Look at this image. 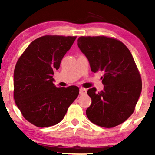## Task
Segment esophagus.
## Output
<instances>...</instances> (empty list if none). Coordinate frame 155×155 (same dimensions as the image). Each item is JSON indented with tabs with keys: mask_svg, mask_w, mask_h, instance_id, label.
<instances>
[{
	"mask_svg": "<svg viewBox=\"0 0 155 155\" xmlns=\"http://www.w3.org/2000/svg\"><path fill=\"white\" fill-rule=\"evenodd\" d=\"M79 94H80V95H84V94H86V89H85V88H80V90H79Z\"/></svg>",
	"mask_w": 155,
	"mask_h": 155,
	"instance_id": "34e87169",
	"label": "esophagus"
}]
</instances>
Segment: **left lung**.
Returning a JSON list of instances; mask_svg holds the SVG:
<instances>
[{"label":"left lung","instance_id":"obj_1","mask_svg":"<svg viewBox=\"0 0 155 155\" xmlns=\"http://www.w3.org/2000/svg\"><path fill=\"white\" fill-rule=\"evenodd\" d=\"M77 42L91 71L104 73V89L88 90L91 98L86 111L88 118L107 128L121 124L133 114L142 91L141 76L132 54L122 42L106 36H81Z\"/></svg>","mask_w":155,"mask_h":155}]
</instances>
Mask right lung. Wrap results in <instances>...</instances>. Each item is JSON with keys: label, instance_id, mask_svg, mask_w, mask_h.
<instances>
[{"label": "right lung", "instance_id": "add662e5", "mask_svg": "<svg viewBox=\"0 0 155 155\" xmlns=\"http://www.w3.org/2000/svg\"><path fill=\"white\" fill-rule=\"evenodd\" d=\"M76 36L45 35L30 43L14 70V99L22 116L39 127L61 122L79 94L76 86L57 88L54 71L69 50Z\"/></svg>", "mask_w": 155, "mask_h": 155}]
</instances>
